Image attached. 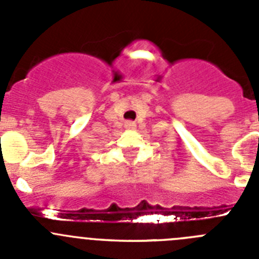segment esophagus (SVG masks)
I'll use <instances>...</instances> for the list:
<instances>
[{
  "instance_id": "esophagus-1",
  "label": "esophagus",
  "mask_w": 259,
  "mask_h": 259,
  "mask_svg": "<svg viewBox=\"0 0 259 259\" xmlns=\"http://www.w3.org/2000/svg\"><path fill=\"white\" fill-rule=\"evenodd\" d=\"M137 126V124H135L134 121H125V127H126V129H134V127Z\"/></svg>"
}]
</instances>
